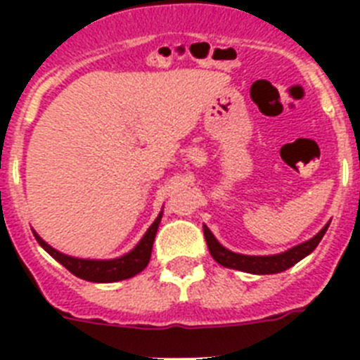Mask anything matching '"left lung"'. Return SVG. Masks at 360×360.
<instances>
[{
    "mask_svg": "<svg viewBox=\"0 0 360 360\" xmlns=\"http://www.w3.org/2000/svg\"><path fill=\"white\" fill-rule=\"evenodd\" d=\"M328 225L330 221L317 232L316 236L310 238L304 243H299L295 247H292V249L285 250V252L272 254V256H247V254L232 252V250L225 249L224 245L216 240L214 234L209 231L207 225H203V236H205V241H207L211 256L221 266L241 270V272H249V274H278V272L290 269L295 263L301 262L303 257H307L308 254L314 252L317 245H319V241L323 240L324 232L328 231Z\"/></svg>",
    "mask_w": 360,
    "mask_h": 360,
    "instance_id": "8db88e82",
    "label": "left lung"
}]
</instances>
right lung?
<instances>
[{"mask_svg":"<svg viewBox=\"0 0 360 360\" xmlns=\"http://www.w3.org/2000/svg\"><path fill=\"white\" fill-rule=\"evenodd\" d=\"M162 214H164V211H160V214H158L157 219L153 221L151 227L146 231V234L142 236V240L136 243L135 249L129 250V252L124 254V256L115 257V259H82V257L68 256V254H63L59 252V250L53 249V247H50L36 231L32 232H34L37 243H39L56 262H59L65 269H68L73 276H77V278L86 279V281L91 283H115L122 281V279L133 278V276H136L148 266L153 250V241H155V236H157Z\"/></svg>","mask_w":360,"mask_h":360,"instance_id":"1","label":"right lung"}]
</instances>
